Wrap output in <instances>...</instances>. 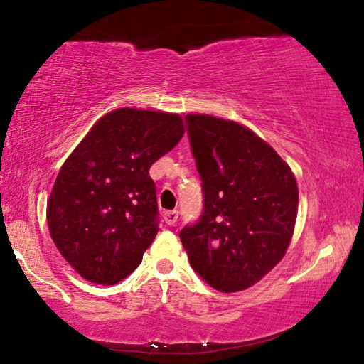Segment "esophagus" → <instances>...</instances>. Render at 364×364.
<instances>
[{
	"label": "esophagus",
	"instance_id": "obj_1",
	"mask_svg": "<svg viewBox=\"0 0 364 364\" xmlns=\"http://www.w3.org/2000/svg\"><path fill=\"white\" fill-rule=\"evenodd\" d=\"M164 220H165V223L167 225H175L176 221H178V212L176 210H170V212H165L164 213Z\"/></svg>",
	"mask_w": 364,
	"mask_h": 364
}]
</instances>
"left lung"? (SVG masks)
Listing matches in <instances>:
<instances>
[{
	"mask_svg": "<svg viewBox=\"0 0 364 364\" xmlns=\"http://www.w3.org/2000/svg\"><path fill=\"white\" fill-rule=\"evenodd\" d=\"M204 212L180 231L191 267L220 292L244 291L278 264L291 244L299 189L289 165L247 127L186 115Z\"/></svg>",
	"mask_w": 364,
	"mask_h": 364,
	"instance_id": "1",
	"label": "left lung"
}]
</instances>
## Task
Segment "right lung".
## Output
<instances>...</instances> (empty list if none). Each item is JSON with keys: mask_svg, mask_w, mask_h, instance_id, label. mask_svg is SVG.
Here are the masks:
<instances>
[{"mask_svg": "<svg viewBox=\"0 0 364 364\" xmlns=\"http://www.w3.org/2000/svg\"><path fill=\"white\" fill-rule=\"evenodd\" d=\"M178 114L123 107L101 117L59 170L48 200L49 234L95 284L134 271L159 231L151 165L180 143Z\"/></svg>", "mask_w": 364, "mask_h": 364, "instance_id": "add662e5", "label": "right lung"}]
</instances>
